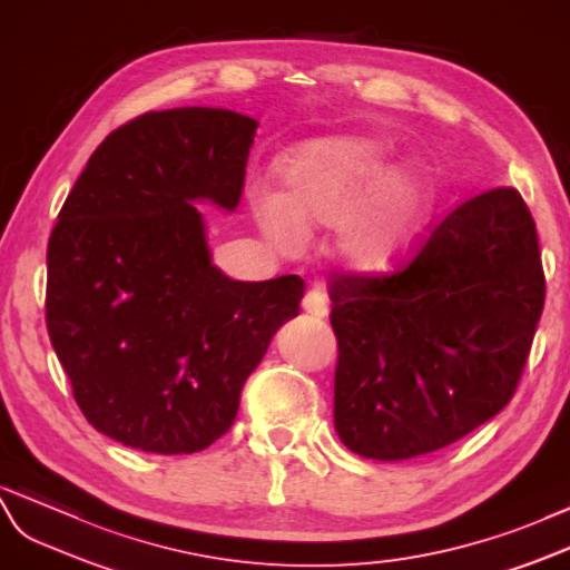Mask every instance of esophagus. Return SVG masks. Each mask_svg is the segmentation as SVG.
<instances>
[{
	"label": "esophagus",
	"instance_id": "1",
	"mask_svg": "<svg viewBox=\"0 0 570 570\" xmlns=\"http://www.w3.org/2000/svg\"><path fill=\"white\" fill-rule=\"evenodd\" d=\"M303 308L308 311L315 317H327L330 305H327V294L320 286H313L308 294L303 298Z\"/></svg>",
	"mask_w": 570,
	"mask_h": 570
}]
</instances>
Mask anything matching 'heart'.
I'll return each mask as SVG.
<instances>
[{
  "instance_id": "1",
  "label": "heart",
  "mask_w": 570,
  "mask_h": 570,
  "mask_svg": "<svg viewBox=\"0 0 570 570\" xmlns=\"http://www.w3.org/2000/svg\"><path fill=\"white\" fill-rule=\"evenodd\" d=\"M385 149L366 137H323L298 144L276 160L282 195L257 193L253 212L267 240L294 250L303 228H334V253L358 272L390 267L431 209L433 189L416 170L383 166Z\"/></svg>"
}]
</instances>
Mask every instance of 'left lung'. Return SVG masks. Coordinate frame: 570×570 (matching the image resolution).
I'll return each mask as SVG.
<instances>
[{"label": "left lung", "mask_w": 570, "mask_h": 570, "mask_svg": "<svg viewBox=\"0 0 570 570\" xmlns=\"http://www.w3.org/2000/svg\"><path fill=\"white\" fill-rule=\"evenodd\" d=\"M534 218L515 187L452 209L395 272L334 274V429L368 460L460 441L515 395L544 308Z\"/></svg>", "instance_id": "1"}]
</instances>
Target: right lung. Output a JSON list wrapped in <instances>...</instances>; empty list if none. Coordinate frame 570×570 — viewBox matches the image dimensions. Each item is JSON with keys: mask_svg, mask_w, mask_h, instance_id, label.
<instances>
[{"mask_svg": "<svg viewBox=\"0 0 570 570\" xmlns=\"http://www.w3.org/2000/svg\"><path fill=\"white\" fill-rule=\"evenodd\" d=\"M257 122L222 108L144 112L91 154L48 243L46 323L89 424L158 455L209 448L301 276L233 282L193 202L238 207Z\"/></svg>", "mask_w": 570, "mask_h": 570, "instance_id": "right-lung-1", "label": "right lung"}]
</instances>
